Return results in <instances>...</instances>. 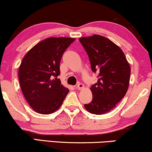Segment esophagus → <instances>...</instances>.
<instances>
[{
  "label": "esophagus",
  "instance_id": "34e87169",
  "mask_svg": "<svg viewBox=\"0 0 152 152\" xmlns=\"http://www.w3.org/2000/svg\"><path fill=\"white\" fill-rule=\"evenodd\" d=\"M84 87V84H82V83H78L77 85V88L79 90H82Z\"/></svg>",
  "mask_w": 152,
  "mask_h": 152
}]
</instances>
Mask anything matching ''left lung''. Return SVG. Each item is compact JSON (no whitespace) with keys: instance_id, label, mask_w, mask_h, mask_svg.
<instances>
[{"instance_id":"left-lung-1","label":"left lung","mask_w":152,"mask_h":152,"mask_svg":"<svg viewBox=\"0 0 152 152\" xmlns=\"http://www.w3.org/2000/svg\"><path fill=\"white\" fill-rule=\"evenodd\" d=\"M91 62V70L97 74V82L91 86L93 99L84 104L87 111L102 115L115 107L126 95L131 68L121 49L100 35L79 39Z\"/></svg>"}]
</instances>
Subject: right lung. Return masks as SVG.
<instances>
[{"instance_id":"add662e5","label":"right lung","mask_w":152,"mask_h":152,"mask_svg":"<svg viewBox=\"0 0 152 152\" xmlns=\"http://www.w3.org/2000/svg\"><path fill=\"white\" fill-rule=\"evenodd\" d=\"M75 40L48 38L35 45L23 59L18 70L20 88L37 113L46 115L57 111L69 92L57 77L62 55Z\"/></svg>"}]
</instances>
